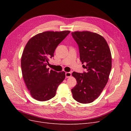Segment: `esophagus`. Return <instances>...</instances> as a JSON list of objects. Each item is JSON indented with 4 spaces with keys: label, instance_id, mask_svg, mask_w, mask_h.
Returning <instances> with one entry per match:
<instances>
[{
    "label": "esophagus",
    "instance_id": "1",
    "mask_svg": "<svg viewBox=\"0 0 131 131\" xmlns=\"http://www.w3.org/2000/svg\"><path fill=\"white\" fill-rule=\"evenodd\" d=\"M65 74H66V78H70L71 76H72V73L70 72H66Z\"/></svg>",
    "mask_w": 131,
    "mask_h": 131
}]
</instances>
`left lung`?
Here are the masks:
<instances>
[{
    "label": "left lung",
    "instance_id": "left-lung-1",
    "mask_svg": "<svg viewBox=\"0 0 131 131\" xmlns=\"http://www.w3.org/2000/svg\"><path fill=\"white\" fill-rule=\"evenodd\" d=\"M77 43L80 59L86 72H73L77 84L72 89L73 98L81 103H90L101 94L112 69V55L105 39L89 31L72 33Z\"/></svg>",
    "mask_w": 131,
    "mask_h": 131
}]
</instances>
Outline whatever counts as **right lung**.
Here are the masks:
<instances>
[{"instance_id":"1","label":"right lung","mask_w":131,"mask_h":131,"mask_svg":"<svg viewBox=\"0 0 131 131\" xmlns=\"http://www.w3.org/2000/svg\"><path fill=\"white\" fill-rule=\"evenodd\" d=\"M70 31H45L28 41L21 58L22 76L31 96L39 101L54 97L58 86L64 80L65 72L49 70L50 58L57 46Z\"/></svg>"}]
</instances>
